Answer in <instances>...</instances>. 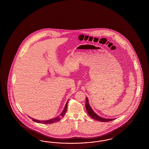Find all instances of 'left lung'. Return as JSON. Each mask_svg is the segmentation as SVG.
Listing matches in <instances>:
<instances>
[{
    "mask_svg": "<svg viewBox=\"0 0 149 149\" xmlns=\"http://www.w3.org/2000/svg\"><path fill=\"white\" fill-rule=\"evenodd\" d=\"M85 107H86V111L89 114L91 118H92L93 119H95L96 120L101 121V122H108V121H111L112 120H113L115 119H106V118H101L100 116H99L98 115H97L96 113L93 111V110L92 109L90 105L89 101H88V99L86 97V104H85Z\"/></svg>",
    "mask_w": 149,
    "mask_h": 149,
    "instance_id": "left-lung-1",
    "label": "left lung"
}]
</instances>
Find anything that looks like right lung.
<instances>
[{
    "mask_svg": "<svg viewBox=\"0 0 149 149\" xmlns=\"http://www.w3.org/2000/svg\"><path fill=\"white\" fill-rule=\"evenodd\" d=\"M68 101L66 102V103L65 106L64 107V110H63V111L60 113L59 115H58V116L53 118V119H50V120H44V121H42V120H36V119H32L33 121H34V122L36 123H40V124H52V123H56V122H58L61 119V118L62 117H63V116L65 115L66 111V110H67V105H68ZM30 118V116H29Z\"/></svg>",
    "mask_w": 149,
    "mask_h": 149,
    "instance_id": "right-lung-1",
    "label": "right lung"
}]
</instances>
